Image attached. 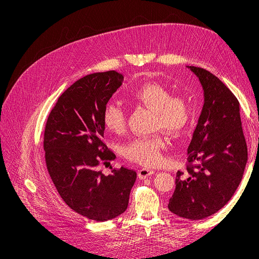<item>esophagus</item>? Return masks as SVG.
Here are the masks:
<instances>
[{
	"instance_id": "obj_1",
	"label": "esophagus",
	"mask_w": 259,
	"mask_h": 259,
	"mask_svg": "<svg viewBox=\"0 0 259 259\" xmlns=\"http://www.w3.org/2000/svg\"><path fill=\"white\" fill-rule=\"evenodd\" d=\"M155 171L153 169H149V168H140L138 170V178L140 180H144V179H147L148 177L152 176Z\"/></svg>"
}]
</instances>
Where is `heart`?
I'll list each match as a JSON object with an SVG mask.
<instances>
[{"label":"heart","mask_w":259,"mask_h":259,"mask_svg":"<svg viewBox=\"0 0 259 259\" xmlns=\"http://www.w3.org/2000/svg\"><path fill=\"white\" fill-rule=\"evenodd\" d=\"M131 100L154 110L155 126L171 135L181 134L192 117L190 101L182 95L171 96L170 90L158 82L140 85L131 94ZM103 122L111 132L122 133L126 127V113L120 105L108 103L103 110ZM164 147L165 140L159 135L135 138L124 147V155L144 166L154 167L163 160Z\"/></svg>","instance_id":"obj_1"}]
</instances>
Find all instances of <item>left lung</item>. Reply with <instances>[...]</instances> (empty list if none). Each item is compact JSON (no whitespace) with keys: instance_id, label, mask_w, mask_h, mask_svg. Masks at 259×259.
Here are the masks:
<instances>
[{"instance_id":"8db88e82","label":"left lung","mask_w":259,"mask_h":259,"mask_svg":"<svg viewBox=\"0 0 259 259\" xmlns=\"http://www.w3.org/2000/svg\"><path fill=\"white\" fill-rule=\"evenodd\" d=\"M199 79L204 103L188 148L187 171H178L168 208L179 217L201 220L217 213L239 187L248 150L240 103L207 70L187 66Z\"/></svg>"}]
</instances>
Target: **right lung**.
I'll return each instance as SVG.
<instances>
[{
    "instance_id": "obj_1",
    "label": "right lung",
    "mask_w": 259,
    "mask_h": 259,
    "mask_svg": "<svg viewBox=\"0 0 259 259\" xmlns=\"http://www.w3.org/2000/svg\"><path fill=\"white\" fill-rule=\"evenodd\" d=\"M123 80L116 71L78 79L59 97L44 131L46 166L59 194L76 213L99 222L124 213L136 181L125 167L108 176L98 170L115 159L103 143V110Z\"/></svg>"
}]
</instances>
